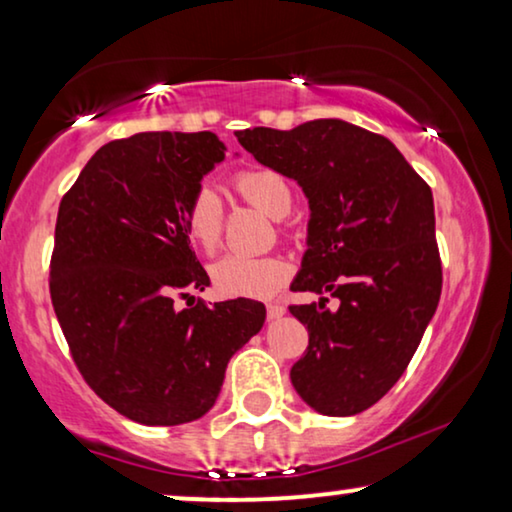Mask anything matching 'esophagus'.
I'll return each mask as SVG.
<instances>
[{
    "mask_svg": "<svg viewBox=\"0 0 512 512\" xmlns=\"http://www.w3.org/2000/svg\"><path fill=\"white\" fill-rule=\"evenodd\" d=\"M284 314H286V307L284 305H279V303H270L268 305V319L270 321L284 317Z\"/></svg>",
    "mask_w": 512,
    "mask_h": 512,
    "instance_id": "1",
    "label": "esophagus"
}]
</instances>
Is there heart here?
Listing matches in <instances>:
<instances>
[{"label":"heart","mask_w":512,"mask_h":512,"mask_svg":"<svg viewBox=\"0 0 512 512\" xmlns=\"http://www.w3.org/2000/svg\"><path fill=\"white\" fill-rule=\"evenodd\" d=\"M235 191L270 219H284L293 207V193L282 174L249 167L235 174ZM184 233L202 254H214L221 242L223 205L209 186L198 188L184 207ZM286 279V265L272 256H223L214 263L212 282L228 298H268Z\"/></svg>","instance_id":"1"}]
</instances>
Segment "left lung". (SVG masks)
<instances>
[{
  "mask_svg": "<svg viewBox=\"0 0 512 512\" xmlns=\"http://www.w3.org/2000/svg\"><path fill=\"white\" fill-rule=\"evenodd\" d=\"M235 137L310 205L291 291L340 300L335 312L324 296L289 307L310 333L293 389L321 415H359L398 382L436 314L443 270L431 188L387 137L340 118Z\"/></svg>",
  "mask_w": 512,
  "mask_h": 512,
  "instance_id": "1",
  "label": "left lung"
}]
</instances>
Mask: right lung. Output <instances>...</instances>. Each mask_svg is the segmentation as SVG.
Instances as JSON below:
<instances>
[{"mask_svg": "<svg viewBox=\"0 0 512 512\" xmlns=\"http://www.w3.org/2000/svg\"><path fill=\"white\" fill-rule=\"evenodd\" d=\"M214 132H137L104 144L62 198L51 300L90 389L146 426L195 422L219 398L228 361L263 328L265 305L237 298L177 307L209 277L184 207L226 158Z\"/></svg>", "mask_w": 512, "mask_h": 512, "instance_id": "obj_1", "label": "right lung"}]
</instances>
